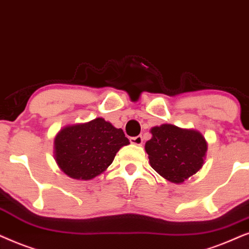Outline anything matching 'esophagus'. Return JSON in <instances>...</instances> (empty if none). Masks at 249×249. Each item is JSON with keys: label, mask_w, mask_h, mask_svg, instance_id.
<instances>
[{"label": "esophagus", "mask_w": 249, "mask_h": 249, "mask_svg": "<svg viewBox=\"0 0 249 249\" xmlns=\"http://www.w3.org/2000/svg\"><path fill=\"white\" fill-rule=\"evenodd\" d=\"M130 141H131L132 144L141 145L142 142H143V139H142L141 135H138V137H132V138H130Z\"/></svg>", "instance_id": "obj_1"}]
</instances>
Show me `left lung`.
Instances as JSON below:
<instances>
[{
	"label": "left lung",
	"mask_w": 249,
	"mask_h": 249,
	"mask_svg": "<svg viewBox=\"0 0 249 249\" xmlns=\"http://www.w3.org/2000/svg\"><path fill=\"white\" fill-rule=\"evenodd\" d=\"M145 142L149 163L157 173L173 183H182L204 164L207 142L200 132L163 124L151 128Z\"/></svg>",
	"instance_id": "left-lung-1"
}]
</instances>
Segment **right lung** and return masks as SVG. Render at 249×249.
I'll return each mask as SVG.
<instances>
[{"instance_id":"1","label":"right lung","mask_w":249,"mask_h":249,"mask_svg":"<svg viewBox=\"0 0 249 249\" xmlns=\"http://www.w3.org/2000/svg\"><path fill=\"white\" fill-rule=\"evenodd\" d=\"M127 144L122 128L99 117L62 128L54 139V158L69 178L91 180L107 170L119 149Z\"/></svg>"}]
</instances>
